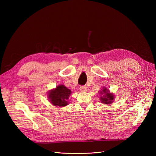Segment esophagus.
<instances>
[{"mask_svg": "<svg viewBox=\"0 0 156 156\" xmlns=\"http://www.w3.org/2000/svg\"><path fill=\"white\" fill-rule=\"evenodd\" d=\"M80 90H81V92H87V88L85 86H81V87H80Z\"/></svg>", "mask_w": 156, "mask_h": 156, "instance_id": "34e87169", "label": "esophagus"}]
</instances>
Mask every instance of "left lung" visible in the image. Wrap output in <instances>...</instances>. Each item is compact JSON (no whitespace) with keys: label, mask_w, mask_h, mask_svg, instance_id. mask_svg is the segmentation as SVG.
I'll return each mask as SVG.
<instances>
[{"label":"left lung","mask_w":156,"mask_h":156,"mask_svg":"<svg viewBox=\"0 0 156 156\" xmlns=\"http://www.w3.org/2000/svg\"><path fill=\"white\" fill-rule=\"evenodd\" d=\"M100 93V100L103 104L106 105H110L112 102L114 101L115 100V94L111 92L107 88L105 87H103L100 91L99 92Z\"/></svg>","instance_id":"obj_1"}]
</instances>
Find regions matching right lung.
Returning <instances> with one entry per match:
<instances>
[{"label": "right lung", "instance_id": "right-lung-1", "mask_svg": "<svg viewBox=\"0 0 156 156\" xmlns=\"http://www.w3.org/2000/svg\"><path fill=\"white\" fill-rule=\"evenodd\" d=\"M72 91L63 84H59L48 92V97L50 103L55 107H63L68 105L69 97Z\"/></svg>", "mask_w": 156, "mask_h": 156}]
</instances>
